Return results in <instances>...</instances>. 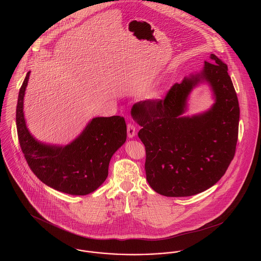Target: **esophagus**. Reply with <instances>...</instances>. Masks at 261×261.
Wrapping results in <instances>:
<instances>
[{
  "instance_id": "obj_1",
  "label": "esophagus",
  "mask_w": 261,
  "mask_h": 261,
  "mask_svg": "<svg viewBox=\"0 0 261 261\" xmlns=\"http://www.w3.org/2000/svg\"><path fill=\"white\" fill-rule=\"evenodd\" d=\"M127 135L129 138H133L136 135V127L131 122L127 124Z\"/></svg>"
}]
</instances>
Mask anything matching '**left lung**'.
Here are the masks:
<instances>
[{
    "label": "left lung",
    "mask_w": 261,
    "mask_h": 261,
    "mask_svg": "<svg viewBox=\"0 0 261 261\" xmlns=\"http://www.w3.org/2000/svg\"><path fill=\"white\" fill-rule=\"evenodd\" d=\"M227 65L215 55L199 74L175 83L164 99L136 102L131 115L142 129L149 186L166 197H189L216 184L234 159L240 107ZM200 80L212 85L217 99L208 112L182 118L190 90Z\"/></svg>",
    "instance_id": "left-lung-1"
}]
</instances>
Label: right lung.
<instances>
[{"mask_svg": "<svg viewBox=\"0 0 261 261\" xmlns=\"http://www.w3.org/2000/svg\"><path fill=\"white\" fill-rule=\"evenodd\" d=\"M28 72L19 89L16 106L17 137L25 160L44 184L62 193L85 196L107 179L113 153L126 141L124 117H96L83 133L65 147H51L37 142L25 125L23 97Z\"/></svg>", "mask_w": 261, "mask_h": 261, "instance_id": "obj_1", "label": "right lung"}]
</instances>
